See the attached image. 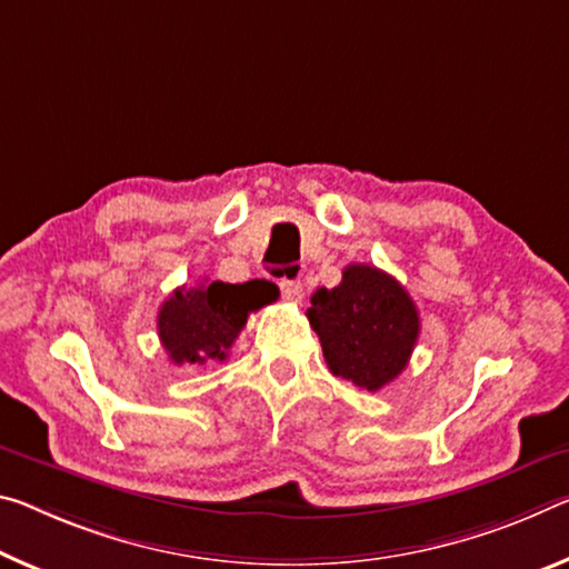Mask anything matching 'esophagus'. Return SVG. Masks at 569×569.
<instances>
[{
	"label": "esophagus",
	"instance_id": "34e87169",
	"mask_svg": "<svg viewBox=\"0 0 569 569\" xmlns=\"http://www.w3.org/2000/svg\"><path fill=\"white\" fill-rule=\"evenodd\" d=\"M281 293L286 301L301 303L303 301V286L301 281H281Z\"/></svg>",
	"mask_w": 569,
	"mask_h": 569
}]
</instances>
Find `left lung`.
<instances>
[{
  "label": "left lung",
  "mask_w": 569,
  "mask_h": 569,
  "mask_svg": "<svg viewBox=\"0 0 569 569\" xmlns=\"http://www.w3.org/2000/svg\"><path fill=\"white\" fill-rule=\"evenodd\" d=\"M331 375L377 392L410 362L420 333L410 293L390 273L351 263L341 283L317 288L306 311Z\"/></svg>",
  "instance_id": "left-lung-1"
}]
</instances>
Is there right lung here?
<instances>
[{
    "label": "right lung",
    "mask_w": 569,
    "mask_h": 569,
    "mask_svg": "<svg viewBox=\"0 0 569 569\" xmlns=\"http://www.w3.org/2000/svg\"><path fill=\"white\" fill-rule=\"evenodd\" d=\"M268 281L197 283L177 288L161 303L157 327L161 347L174 365H204L228 359L250 311L276 301Z\"/></svg>",
    "instance_id": "1"
}]
</instances>
